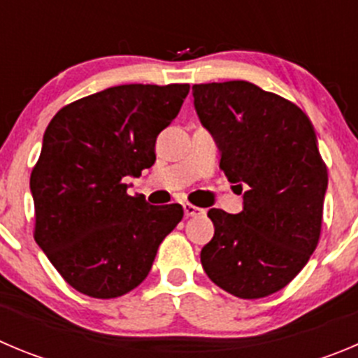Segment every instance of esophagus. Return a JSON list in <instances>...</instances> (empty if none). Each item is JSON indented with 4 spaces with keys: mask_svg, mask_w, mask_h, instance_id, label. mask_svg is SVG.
Segmentation results:
<instances>
[{
    "mask_svg": "<svg viewBox=\"0 0 358 358\" xmlns=\"http://www.w3.org/2000/svg\"><path fill=\"white\" fill-rule=\"evenodd\" d=\"M183 212H185V217H196V215H201V213H205V210L199 208V206L190 205V203H185V205H183Z\"/></svg>",
    "mask_w": 358,
    "mask_h": 358,
    "instance_id": "obj_1",
    "label": "esophagus"
}]
</instances>
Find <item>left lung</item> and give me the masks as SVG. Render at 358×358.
Returning a JSON list of instances; mask_svg holds the SVG:
<instances>
[{
  "mask_svg": "<svg viewBox=\"0 0 358 358\" xmlns=\"http://www.w3.org/2000/svg\"><path fill=\"white\" fill-rule=\"evenodd\" d=\"M192 96L219 168L243 190L236 215L208 210L215 233L201 265L224 292L263 299L288 286L320 242L329 173L315 129L299 106L252 83L194 85Z\"/></svg>",
  "mask_w": 358,
  "mask_h": 358,
  "instance_id": "8db88e82",
  "label": "left lung"
}]
</instances>
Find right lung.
I'll use <instances>...</instances> for the list:
<instances>
[{
  "mask_svg": "<svg viewBox=\"0 0 358 358\" xmlns=\"http://www.w3.org/2000/svg\"><path fill=\"white\" fill-rule=\"evenodd\" d=\"M189 85H122L59 109L31 171L35 236L83 295L116 299L148 275L160 242L183 217L178 203L130 196L127 178L155 162V141Z\"/></svg>",
  "mask_w": 358,
  "mask_h": 358,
  "instance_id": "1",
  "label": "right lung"
}]
</instances>
